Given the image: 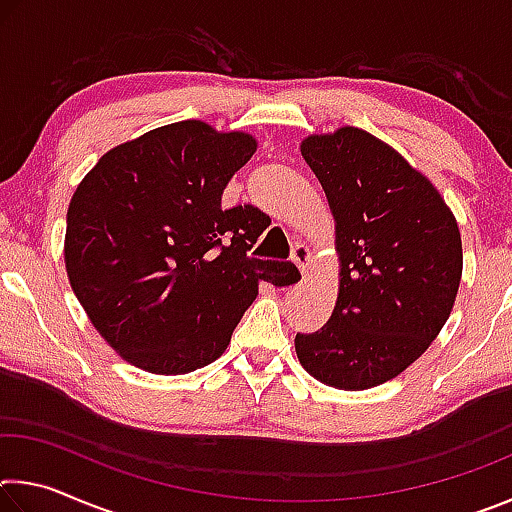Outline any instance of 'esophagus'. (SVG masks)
Listing matches in <instances>:
<instances>
[{
  "label": "esophagus",
  "instance_id": "34e87169",
  "mask_svg": "<svg viewBox=\"0 0 512 512\" xmlns=\"http://www.w3.org/2000/svg\"><path fill=\"white\" fill-rule=\"evenodd\" d=\"M291 259H293V262H296V266L300 268L302 273H307L309 264L314 262V257H311V250H309L305 244H296V246H293Z\"/></svg>",
  "mask_w": 512,
  "mask_h": 512
}]
</instances>
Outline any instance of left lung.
<instances>
[{
  "label": "left lung",
  "instance_id": "obj_1",
  "mask_svg": "<svg viewBox=\"0 0 512 512\" xmlns=\"http://www.w3.org/2000/svg\"><path fill=\"white\" fill-rule=\"evenodd\" d=\"M302 158L336 221L339 298L327 325L296 334L311 377L366 391L406 370L452 314L461 232L431 180L361 128L309 135Z\"/></svg>",
  "mask_w": 512,
  "mask_h": 512
}]
</instances>
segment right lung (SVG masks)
I'll use <instances>...</instances> for the list:
<instances>
[{"instance_id":"right-lung-1","label":"right lung","mask_w":512,"mask_h":512,"mask_svg":"<svg viewBox=\"0 0 512 512\" xmlns=\"http://www.w3.org/2000/svg\"><path fill=\"white\" fill-rule=\"evenodd\" d=\"M248 133L187 119L110 149L67 210L65 268L97 332L128 363L185 375L221 357L257 284L298 280L291 262L250 257L266 223L221 207L253 158Z\"/></svg>"}]
</instances>
